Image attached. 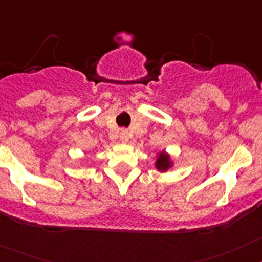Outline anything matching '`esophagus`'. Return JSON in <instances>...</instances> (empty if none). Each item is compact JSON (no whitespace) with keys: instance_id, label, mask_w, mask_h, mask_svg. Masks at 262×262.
Instances as JSON below:
<instances>
[{"instance_id":"34e87169","label":"esophagus","mask_w":262,"mask_h":262,"mask_svg":"<svg viewBox=\"0 0 262 262\" xmlns=\"http://www.w3.org/2000/svg\"><path fill=\"white\" fill-rule=\"evenodd\" d=\"M121 140L123 141V143H127V141L129 140V133L127 129H122L121 131Z\"/></svg>"}]
</instances>
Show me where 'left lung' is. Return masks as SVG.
<instances>
[{
  "mask_svg": "<svg viewBox=\"0 0 262 262\" xmlns=\"http://www.w3.org/2000/svg\"><path fill=\"white\" fill-rule=\"evenodd\" d=\"M174 166V162H172L171 156L169 155L165 150H161V152H157L156 155V161H155V167L160 172H166L167 170L171 169Z\"/></svg>",
  "mask_w": 262,
  "mask_h": 262,
  "instance_id": "obj_1",
  "label": "left lung"
}]
</instances>
